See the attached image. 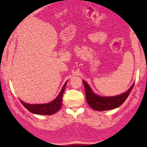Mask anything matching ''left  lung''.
Here are the masks:
<instances>
[{
	"label": "left lung",
	"instance_id": "obj_1",
	"mask_svg": "<svg viewBox=\"0 0 147 147\" xmlns=\"http://www.w3.org/2000/svg\"><path fill=\"white\" fill-rule=\"evenodd\" d=\"M84 85L86 100L90 107L94 110L98 111H108L115 109L124 103L134 87V83L125 92L115 96L104 97L95 94L91 89L88 84L82 81Z\"/></svg>",
	"mask_w": 147,
	"mask_h": 147
}]
</instances>
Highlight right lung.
I'll use <instances>...</instances> for the list:
<instances>
[{
	"instance_id": "add662e5",
	"label": "right lung",
	"mask_w": 147,
	"mask_h": 147,
	"mask_svg": "<svg viewBox=\"0 0 147 147\" xmlns=\"http://www.w3.org/2000/svg\"><path fill=\"white\" fill-rule=\"evenodd\" d=\"M67 81L64 84L63 87L59 93L57 97L50 103L45 104H28L24 102L20 99V100L23 105L30 112L37 115H51L56 113L62 106V99Z\"/></svg>"
}]
</instances>
